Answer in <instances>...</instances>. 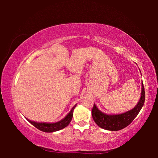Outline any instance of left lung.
<instances>
[{
	"label": "left lung",
	"instance_id": "obj_1",
	"mask_svg": "<svg viewBox=\"0 0 158 158\" xmlns=\"http://www.w3.org/2000/svg\"><path fill=\"white\" fill-rule=\"evenodd\" d=\"M141 86L142 88H141V94L139 102L135 108L125 113L117 115L105 114L99 110L94 104L92 109V116L95 123L103 129L111 131L120 130L128 126L139 113L144 104L145 90H144L143 83Z\"/></svg>",
	"mask_w": 158,
	"mask_h": 158
}]
</instances>
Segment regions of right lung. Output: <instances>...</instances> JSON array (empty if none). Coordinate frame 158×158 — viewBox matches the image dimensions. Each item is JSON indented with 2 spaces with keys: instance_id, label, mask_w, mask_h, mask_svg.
I'll return each mask as SVG.
<instances>
[{
  "instance_id": "1",
  "label": "right lung",
  "mask_w": 158,
  "mask_h": 158,
  "mask_svg": "<svg viewBox=\"0 0 158 158\" xmlns=\"http://www.w3.org/2000/svg\"><path fill=\"white\" fill-rule=\"evenodd\" d=\"M77 105L73 106L72 110L69 111V113L67 115V116L64 118L63 120L58 121L57 123H37L34 121H31L30 120L27 119L28 122L35 127L37 129L42 131V132H56V131H58L60 130H62L63 128L68 126L71 122L72 118L73 116V111L74 109L76 107Z\"/></svg>"
}]
</instances>
